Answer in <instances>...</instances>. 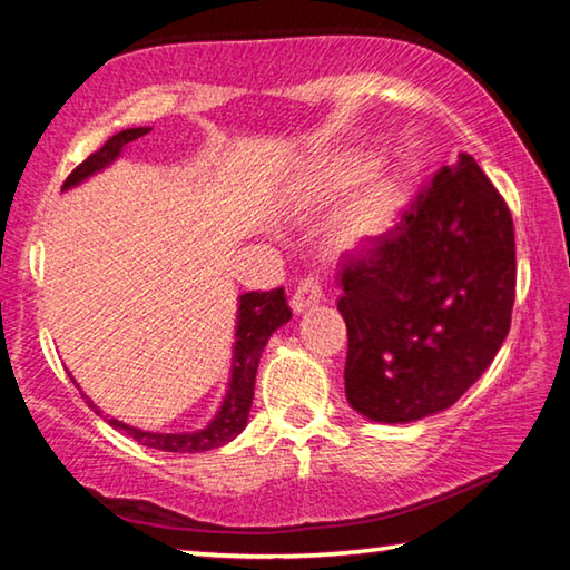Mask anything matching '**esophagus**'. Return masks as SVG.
Listing matches in <instances>:
<instances>
[{
    "label": "esophagus",
    "mask_w": 570,
    "mask_h": 570,
    "mask_svg": "<svg viewBox=\"0 0 570 570\" xmlns=\"http://www.w3.org/2000/svg\"><path fill=\"white\" fill-rule=\"evenodd\" d=\"M322 298V284H320V278L316 276H306L302 284L296 286V292H294V296H292V308L296 314H302V312H306L308 306H314L316 302H320Z\"/></svg>",
    "instance_id": "obj_1"
}]
</instances>
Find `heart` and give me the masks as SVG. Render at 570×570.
<instances>
[{
	"instance_id": "1",
	"label": "heart",
	"mask_w": 570,
	"mask_h": 570,
	"mask_svg": "<svg viewBox=\"0 0 570 570\" xmlns=\"http://www.w3.org/2000/svg\"><path fill=\"white\" fill-rule=\"evenodd\" d=\"M372 170L374 166L366 158L350 156V158L334 160L330 166H324L322 170L314 173L312 180L306 183L304 198L314 206L326 204V200L336 198L340 193L360 186L364 178L372 176ZM394 208H397V190L384 183V186L374 188L370 196L362 200V206L356 208L350 234L352 236L380 234V230L387 228V224L392 220Z\"/></svg>"
}]
</instances>
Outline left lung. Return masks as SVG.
<instances>
[{
    "label": "left lung",
    "instance_id": "1",
    "mask_svg": "<svg viewBox=\"0 0 570 570\" xmlns=\"http://www.w3.org/2000/svg\"><path fill=\"white\" fill-rule=\"evenodd\" d=\"M344 390L374 422L448 410L510 330L515 234L508 204L468 153L424 186L390 234L342 268Z\"/></svg>",
    "mask_w": 570,
    "mask_h": 570
}]
</instances>
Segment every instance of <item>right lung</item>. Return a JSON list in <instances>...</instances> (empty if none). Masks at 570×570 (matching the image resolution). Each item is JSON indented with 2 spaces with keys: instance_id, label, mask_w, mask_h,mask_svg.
<instances>
[{
  "instance_id": "add662e5",
  "label": "right lung",
  "mask_w": 570,
  "mask_h": 570,
  "mask_svg": "<svg viewBox=\"0 0 570 570\" xmlns=\"http://www.w3.org/2000/svg\"><path fill=\"white\" fill-rule=\"evenodd\" d=\"M150 128H128L105 142L100 150H95L88 160H82L70 176H67L62 190L88 180L95 173L108 168L110 163L120 158L122 148L128 142L148 135ZM292 320V308L286 304L284 288H272V292H248L238 296V314H236V344H234V362H230V380L226 397L220 402L218 412L214 414L206 428L193 432H148L132 424H125L115 417H108V424L120 430L122 435L132 438L140 445L163 450V452H206L226 445L234 440L240 430L246 428L250 402H254V384L256 370L262 352L278 326ZM88 400V397H85ZM90 407L100 414L98 404L88 400Z\"/></svg>"
}]
</instances>
